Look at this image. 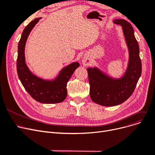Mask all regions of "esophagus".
<instances>
[{"mask_svg":"<svg viewBox=\"0 0 155 155\" xmlns=\"http://www.w3.org/2000/svg\"><path fill=\"white\" fill-rule=\"evenodd\" d=\"M82 63L84 64V65L86 66V65H89L90 63V59L89 58L87 57H85L83 58L82 60Z\"/></svg>","mask_w":155,"mask_h":155,"instance_id":"obj_1","label":"esophagus"}]
</instances>
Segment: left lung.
Segmentation results:
<instances>
[{"label": "left lung", "mask_w": 155, "mask_h": 155, "mask_svg": "<svg viewBox=\"0 0 155 155\" xmlns=\"http://www.w3.org/2000/svg\"><path fill=\"white\" fill-rule=\"evenodd\" d=\"M113 23L122 26L129 52V61L124 75L119 79L110 77L97 68H88L90 96L92 101L104 106L120 104L129 99L136 89L142 72L139 48L134 29L125 19H115Z\"/></svg>", "instance_id": "left-lung-1"}]
</instances>
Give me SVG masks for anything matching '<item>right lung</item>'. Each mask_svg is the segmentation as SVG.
<instances>
[{
    "instance_id": "1",
    "label": "right lung",
    "mask_w": 155,
    "mask_h": 155,
    "mask_svg": "<svg viewBox=\"0 0 155 155\" xmlns=\"http://www.w3.org/2000/svg\"><path fill=\"white\" fill-rule=\"evenodd\" d=\"M41 18L35 19L25 28L18 48L17 73L25 90L37 101L54 104L61 103L67 96V82L72 74L80 66L77 62L73 63L60 71L57 78L49 81L40 78L32 74L25 63V47L30 31Z\"/></svg>"
}]
</instances>
